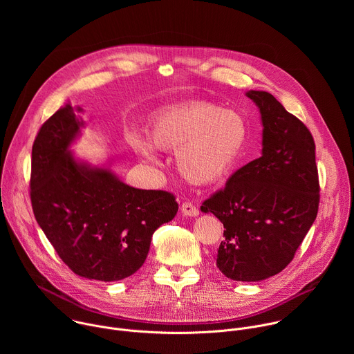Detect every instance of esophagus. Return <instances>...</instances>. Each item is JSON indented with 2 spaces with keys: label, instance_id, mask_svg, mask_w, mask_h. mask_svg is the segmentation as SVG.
Segmentation results:
<instances>
[{
  "label": "esophagus",
  "instance_id": "esophagus-1",
  "mask_svg": "<svg viewBox=\"0 0 354 354\" xmlns=\"http://www.w3.org/2000/svg\"><path fill=\"white\" fill-rule=\"evenodd\" d=\"M180 212H182V214L186 216V217H196V216H198L197 207H196L194 205L189 203V201H186V203H183V205L180 206Z\"/></svg>",
  "mask_w": 354,
  "mask_h": 354
}]
</instances>
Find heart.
<instances>
[{
    "instance_id": "b5f03b06",
    "label": "heart",
    "mask_w": 354,
    "mask_h": 354,
    "mask_svg": "<svg viewBox=\"0 0 354 354\" xmlns=\"http://www.w3.org/2000/svg\"><path fill=\"white\" fill-rule=\"evenodd\" d=\"M248 136L241 113L210 102H190L161 111L151 119L148 138L133 133L129 141L149 160L154 158V147L178 149V172L193 185L210 186L235 171Z\"/></svg>"
}]
</instances>
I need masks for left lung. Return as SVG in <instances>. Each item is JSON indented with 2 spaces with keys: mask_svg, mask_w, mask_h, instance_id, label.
I'll use <instances>...</instances> for the list:
<instances>
[{
  "mask_svg": "<svg viewBox=\"0 0 354 354\" xmlns=\"http://www.w3.org/2000/svg\"><path fill=\"white\" fill-rule=\"evenodd\" d=\"M261 112L262 157L234 172L200 210L224 225L216 265L235 281L280 273L314 224L319 205L315 142L266 91H248Z\"/></svg>",
  "mask_w": 354,
  "mask_h": 354,
  "instance_id": "obj_1",
  "label": "left lung"
}]
</instances>
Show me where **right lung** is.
<instances>
[{"label": "right lung", "instance_id": "1", "mask_svg": "<svg viewBox=\"0 0 354 354\" xmlns=\"http://www.w3.org/2000/svg\"><path fill=\"white\" fill-rule=\"evenodd\" d=\"M82 108L66 105L40 127L32 147L35 218L62 261L78 276L118 281L136 273L154 231L178 213L174 194L136 189L105 165L75 158Z\"/></svg>", "mask_w": 354, "mask_h": 354}]
</instances>
